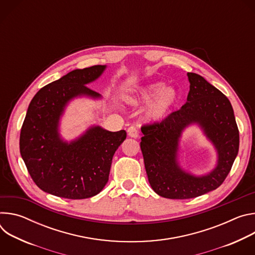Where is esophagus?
I'll return each instance as SVG.
<instances>
[{
  "instance_id": "obj_1",
  "label": "esophagus",
  "mask_w": 255,
  "mask_h": 255,
  "mask_svg": "<svg viewBox=\"0 0 255 255\" xmlns=\"http://www.w3.org/2000/svg\"><path fill=\"white\" fill-rule=\"evenodd\" d=\"M127 133H128V136L131 138H138L139 136V133L135 127H129L127 130Z\"/></svg>"
}]
</instances>
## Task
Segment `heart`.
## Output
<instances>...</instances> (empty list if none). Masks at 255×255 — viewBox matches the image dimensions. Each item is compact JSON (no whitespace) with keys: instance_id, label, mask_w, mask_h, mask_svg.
Listing matches in <instances>:
<instances>
[{"instance_id":"obj_1","label":"heart","mask_w":255,"mask_h":255,"mask_svg":"<svg viewBox=\"0 0 255 255\" xmlns=\"http://www.w3.org/2000/svg\"><path fill=\"white\" fill-rule=\"evenodd\" d=\"M177 99L178 94L173 87H164V83L154 82L141 86L127 99V103L138 106L148 102L143 111L144 120L157 123L163 121L169 115Z\"/></svg>"}]
</instances>
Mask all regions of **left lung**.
Masks as SVG:
<instances>
[{"label": "left lung", "mask_w": 255, "mask_h": 255, "mask_svg": "<svg viewBox=\"0 0 255 255\" xmlns=\"http://www.w3.org/2000/svg\"><path fill=\"white\" fill-rule=\"evenodd\" d=\"M190 92L180 110L161 123L143 126L140 148L152 190L166 199H192L219 188L239 150V131L230 101L203 77L188 72ZM197 126L213 145L215 167L195 175L180 163V141L189 127Z\"/></svg>", "instance_id": "1"}]
</instances>
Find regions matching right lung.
<instances>
[{
  "label": "right lung",
  "mask_w": 255,
  "mask_h": 255,
  "mask_svg": "<svg viewBox=\"0 0 255 255\" xmlns=\"http://www.w3.org/2000/svg\"><path fill=\"white\" fill-rule=\"evenodd\" d=\"M107 65L69 71L40 89L32 99L20 134V153L34 183L50 195L81 200L98 195L106 186L113 156L126 131L90 126L65 140L60 133L67 106L76 99L102 100L87 85L97 81Z\"/></svg>",
  "instance_id": "add662e5"
}]
</instances>
